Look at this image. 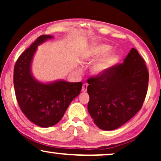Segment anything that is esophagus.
I'll use <instances>...</instances> for the list:
<instances>
[{"instance_id":"obj_1","label":"esophagus","mask_w":161,"mask_h":161,"mask_svg":"<svg viewBox=\"0 0 161 161\" xmlns=\"http://www.w3.org/2000/svg\"><path fill=\"white\" fill-rule=\"evenodd\" d=\"M87 87H88L87 83H83V86H82V92H86L87 91Z\"/></svg>"}]
</instances>
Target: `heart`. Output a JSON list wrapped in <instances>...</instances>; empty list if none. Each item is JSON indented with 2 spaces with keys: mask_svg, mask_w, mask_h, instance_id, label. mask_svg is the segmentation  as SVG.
<instances>
[{
  "mask_svg": "<svg viewBox=\"0 0 161 161\" xmlns=\"http://www.w3.org/2000/svg\"><path fill=\"white\" fill-rule=\"evenodd\" d=\"M111 48L105 45H97L92 46L86 50L83 56V61L86 63H93L98 60L101 57L106 55L110 51ZM118 60L116 55H110L94 64L92 67V72L95 75L104 73L111 66L115 64Z\"/></svg>",
  "mask_w": 161,
  "mask_h": 161,
  "instance_id": "heart-1",
  "label": "heart"
}]
</instances>
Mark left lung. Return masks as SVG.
I'll return each instance as SVG.
<instances>
[{"label": "left lung", "instance_id": "obj_1", "mask_svg": "<svg viewBox=\"0 0 161 161\" xmlns=\"http://www.w3.org/2000/svg\"><path fill=\"white\" fill-rule=\"evenodd\" d=\"M88 111L99 128L113 130L142 108L148 89L149 72L144 58L132 48L122 64L87 80Z\"/></svg>", "mask_w": 161, "mask_h": 161}]
</instances>
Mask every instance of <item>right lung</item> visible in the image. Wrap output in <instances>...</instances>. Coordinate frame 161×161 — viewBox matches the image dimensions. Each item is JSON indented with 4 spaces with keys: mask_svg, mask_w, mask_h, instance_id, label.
Returning a JSON list of instances; mask_svg holds the SVG:
<instances>
[{
    "mask_svg": "<svg viewBox=\"0 0 161 161\" xmlns=\"http://www.w3.org/2000/svg\"><path fill=\"white\" fill-rule=\"evenodd\" d=\"M51 38L50 35L39 36L19 56L14 68V92L19 106L28 119L42 127L53 126L62 119L83 85L82 82L64 80L42 83L33 78L31 66L37 46Z\"/></svg>",
    "mask_w": 161,
    "mask_h": 161,
    "instance_id": "1",
    "label": "right lung"
}]
</instances>
